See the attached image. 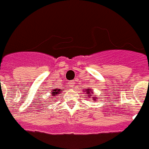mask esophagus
Wrapping results in <instances>:
<instances>
[{"label": "esophagus", "instance_id": "1", "mask_svg": "<svg viewBox=\"0 0 149 149\" xmlns=\"http://www.w3.org/2000/svg\"><path fill=\"white\" fill-rule=\"evenodd\" d=\"M69 86H70V87H74L75 83H74V82H70V83H69Z\"/></svg>", "mask_w": 149, "mask_h": 149}]
</instances>
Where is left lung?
<instances>
[{
    "mask_svg": "<svg viewBox=\"0 0 149 149\" xmlns=\"http://www.w3.org/2000/svg\"><path fill=\"white\" fill-rule=\"evenodd\" d=\"M85 91H86V92H87V95H88V96H89V97H91V95H93V92L92 91H91V90L90 89H87V90H84ZM96 97H92V99L94 100V101H96Z\"/></svg>",
    "mask_w": 149,
    "mask_h": 149,
    "instance_id": "1",
    "label": "left lung"
}]
</instances>
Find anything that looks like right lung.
Returning a JSON list of instances; mask_svg holds the SVG:
<instances>
[{
	"instance_id": "obj_1",
	"label": "right lung",
	"mask_w": 149,
	"mask_h": 149,
	"mask_svg": "<svg viewBox=\"0 0 149 149\" xmlns=\"http://www.w3.org/2000/svg\"><path fill=\"white\" fill-rule=\"evenodd\" d=\"M60 91H62V90L60 89H54L52 92V96H53V98H56L57 96L60 95Z\"/></svg>"
}]
</instances>
